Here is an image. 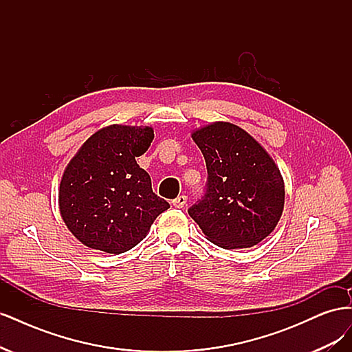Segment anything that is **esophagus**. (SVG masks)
I'll use <instances>...</instances> for the list:
<instances>
[{"label": "esophagus", "instance_id": "obj_1", "mask_svg": "<svg viewBox=\"0 0 352 352\" xmlns=\"http://www.w3.org/2000/svg\"><path fill=\"white\" fill-rule=\"evenodd\" d=\"M186 202H188L186 195H179L176 199H173V206L176 208H184L186 206Z\"/></svg>", "mask_w": 352, "mask_h": 352}]
</instances>
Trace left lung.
Here are the masks:
<instances>
[{
	"mask_svg": "<svg viewBox=\"0 0 352 352\" xmlns=\"http://www.w3.org/2000/svg\"><path fill=\"white\" fill-rule=\"evenodd\" d=\"M207 166L206 194L188 210L207 239L225 250L250 248L280 220L285 184L269 153L229 122L192 132Z\"/></svg>",
	"mask_w": 352,
	"mask_h": 352,
	"instance_id": "8db88e82",
	"label": "left lung"
}]
</instances>
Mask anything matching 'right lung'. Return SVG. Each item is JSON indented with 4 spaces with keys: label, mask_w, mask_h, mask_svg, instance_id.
I'll list each match as a JSON object with an SVG mask.
<instances>
[{
    "label": "right lung",
    "mask_w": 352,
    "mask_h": 352,
    "mask_svg": "<svg viewBox=\"0 0 352 352\" xmlns=\"http://www.w3.org/2000/svg\"><path fill=\"white\" fill-rule=\"evenodd\" d=\"M154 140L150 126L111 124L88 138L63 173L58 207L74 238L109 254L140 243L170 206L138 166Z\"/></svg>",
    "instance_id": "right-lung-1"
}]
</instances>
